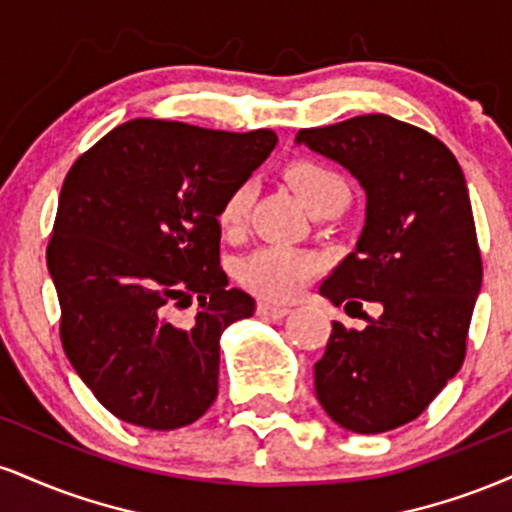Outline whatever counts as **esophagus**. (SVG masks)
I'll list each match as a JSON object with an SVG mask.
<instances>
[{
	"instance_id": "1",
	"label": "esophagus",
	"mask_w": 512,
	"mask_h": 512,
	"mask_svg": "<svg viewBox=\"0 0 512 512\" xmlns=\"http://www.w3.org/2000/svg\"><path fill=\"white\" fill-rule=\"evenodd\" d=\"M289 313H291V308H286V305H276V303H267V301L257 303V315L264 317V320H284Z\"/></svg>"
}]
</instances>
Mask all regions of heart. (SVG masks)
<instances>
[{
	"label": "heart",
	"mask_w": 512,
	"mask_h": 512,
	"mask_svg": "<svg viewBox=\"0 0 512 512\" xmlns=\"http://www.w3.org/2000/svg\"><path fill=\"white\" fill-rule=\"evenodd\" d=\"M284 175L313 214L332 207V204L346 202V197H349V187H346L342 175L317 158H296L286 166ZM250 202V182H240L228 192L219 209V223L223 231L233 233L243 228ZM317 269H320V260L310 252L284 248V245H267V248L252 252L250 257L240 262V281L264 298L286 301L313 279Z\"/></svg>",
	"instance_id": "b5f03b06"
}]
</instances>
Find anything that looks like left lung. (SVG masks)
I'll list each match as a JSON object with an SVG mask.
<instances>
[{"label":"left lung","mask_w":512,"mask_h":512,"mask_svg":"<svg viewBox=\"0 0 512 512\" xmlns=\"http://www.w3.org/2000/svg\"><path fill=\"white\" fill-rule=\"evenodd\" d=\"M296 142L342 163L368 199L356 250L320 293L346 313L383 305L361 332L332 322L315 395L346 431H392L424 414L467 354L481 289L467 182L440 139L390 115L301 129Z\"/></svg>","instance_id":"obj_1"}]
</instances>
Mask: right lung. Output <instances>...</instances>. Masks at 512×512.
<instances>
[{
	"instance_id": "1",
	"label": "right lung",
	"mask_w": 512,
	"mask_h": 512,
	"mask_svg": "<svg viewBox=\"0 0 512 512\" xmlns=\"http://www.w3.org/2000/svg\"><path fill=\"white\" fill-rule=\"evenodd\" d=\"M274 146L272 129L137 117L69 168L48 243L60 339L117 419L173 431L214 404L221 332L255 313L219 264V209ZM192 300L198 317L175 326L172 310Z\"/></svg>"
}]
</instances>
